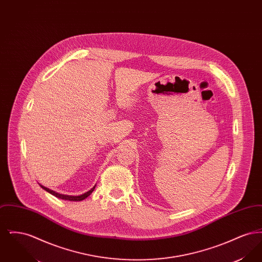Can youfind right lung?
<instances>
[{"mask_svg":"<svg viewBox=\"0 0 262 262\" xmlns=\"http://www.w3.org/2000/svg\"><path fill=\"white\" fill-rule=\"evenodd\" d=\"M40 187H42L43 189H45L46 191H48L51 194H53L54 196L58 198V199L70 200V201H80V200H85L88 196H89V195L92 193V191H93L94 188H95V186H94L90 190H88V192H85V193H83V194H81V195H66V194L58 193V192H56V191H54V190H52V189H49V188H47V187H43L42 185H40Z\"/></svg>","mask_w":262,"mask_h":262,"instance_id":"right-lung-1","label":"right lung"}]
</instances>
